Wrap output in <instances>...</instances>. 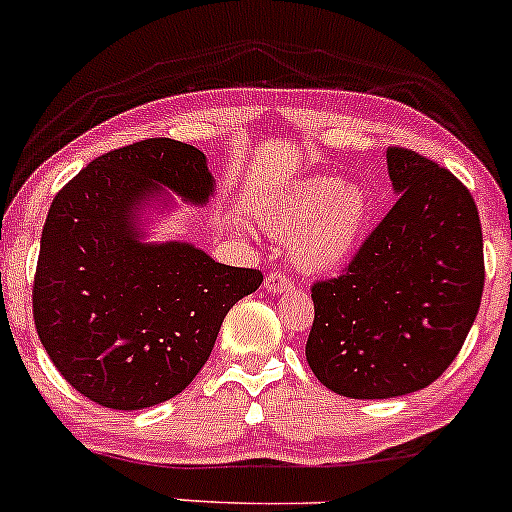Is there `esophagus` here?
Segmentation results:
<instances>
[{
  "label": "esophagus",
  "instance_id": "34e87169",
  "mask_svg": "<svg viewBox=\"0 0 512 512\" xmlns=\"http://www.w3.org/2000/svg\"><path fill=\"white\" fill-rule=\"evenodd\" d=\"M266 290L268 292H285V290H292V287H295V283H292L290 278H287L285 273H278V271H273V273H268L266 275Z\"/></svg>",
  "mask_w": 512,
  "mask_h": 512
}]
</instances>
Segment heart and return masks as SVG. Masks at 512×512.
Wrapping results in <instances>:
<instances>
[{"label": "heart", "instance_id": "heart-1", "mask_svg": "<svg viewBox=\"0 0 512 512\" xmlns=\"http://www.w3.org/2000/svg\"><path fill=\"white\" fill-rule=\"evenodd\" d=\"M370 191L358 181L307 176L278 193L263 210V227L278 239H290V258L307 273L341 268L370 222Z\"/></svg>", "mask_w": 512, "mask_h": 512}]
</instances>
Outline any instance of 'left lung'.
Masks as SVG:
<instances>
[{"mask_svg": "<svg viewBox=\"0 0 512 512\" xmlns=\"http://www.w3.org/2000/svg\"><path fill=\"white\" fill-rule=\"evenodd\" d=\"M394 208L341 275L312 285L307 363L331 392L392 399L457 358L484 292V237L464 183L418 152L387 149Z\"/></svg>", "mask_w": 512, "mask_h": 512, "instance_id": "obj_1", "label": "left lung"}]
</instances>
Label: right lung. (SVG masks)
<instances>
[{"instance_id": "add662e5", "label": "right lung", "mask_w": 512, "mask_h": 512, "mask_svg": "<svg viewBox=\"0 0 512 512\" xmlns=\"http://www.w3.org/2000/svg\"><path fill=\"white\" fill-rule=\"evenodd\" d=\"M166 186L205 205L215 183L200 149L169 137L101 154L48 210L33 319L62 377L106 409L181 394L208 363L229 309L263 283L186 241L147 244L135 212Z\"/></svg>"}]
</instances>
